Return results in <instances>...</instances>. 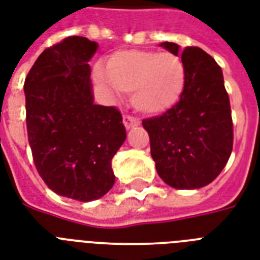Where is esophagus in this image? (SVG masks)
<instances>
[{"label": "esophagus", "instance_id": "esophagus-1", "mask_svg": "<svg viewBox=\"0 0 260 260\" xmlns=\"http://www.w3.org/2000/svg\"><path fill=\"white\" fill-rule=\"evenodd\" d=\"M124 125H125L126 129H131V128H134V126L139 125L140 124V121H139L138 118L135 117H131V116H124Z\"/></svg>", "mask_w": 260, "mask_h": 260}]
</instances>
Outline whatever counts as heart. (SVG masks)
<instances>
[{
    "mask_svg": "<svg viewBox=\"0 0 260 260\" xmlns=\"http://www.w3.org/2000/svg\"><path fill=\"white\" fill-rule=\"evenodd\" d=\"M95 79L118 93L131 91L132 105L142 113L167 112L181 100L186 85L185 64L177 55L150 50L114 52Z\"/></svg>",
    "mask_w": 260,
    "mask_h": 260,
    "instance_id": "obj_1",
    "label": "heart"
}]
</instances>
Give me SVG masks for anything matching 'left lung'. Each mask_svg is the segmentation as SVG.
Masks as SVG:
<instances>
[{
  "mask_svg": "<svg viewBox=\"0 0 260 260\" xmlns=\"http://www.w3.org/2000/svg\"><path fill=\"white\" fill-rule=\"evenodd\" d=\"M159 46L181 56L186 85L177 105L143 121L150 135L151 156L167 185L200 189L218 177L232 152L234 126L222 71L198 47L181 51L175 43Z\"/></svg>",
  "mask_w": 260,
  "mask_h": 260,
  "instance_id": "1",
  "label": "left lung"
}]
</instances>
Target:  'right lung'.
Wrapping results in <instances>:
<instances>
[{
  "mask_svg": "<svg viewBox=\"0 0 260 260\" xmlns=\"http://www.w3.org/2000/svg\"><path fill=\"white\" fill-rule=\"evenodd\" d=\"M98 43L70 36L47 48L24 83L35 166L52 191L89 202L114 185L112 159L125 142L121 113L94 104L90 59Z\"/></svg>",
  "mask_w": 260,
  "mask_h": 260,
  "instance_id": "right-lung-1",
  "label": "right lung"
}]
</instances>
